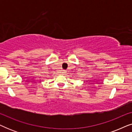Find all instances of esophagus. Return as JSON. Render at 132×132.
<instances>
[{
    "mask_svg": "<svg viewBox=\"0 0 132 132\" xmlns=\"http://www.w3.org/2000/svg\"><path fill=\"white\" fill-rule=\"evenodd\" d=\"M66 72L65 70H62V73H66Z\"/></svg>",
    "mask_w": 132,
    "mask_h": 132,
    "instance_id": "34e87169",
    "label": "esophagus"
}]
</instances>
